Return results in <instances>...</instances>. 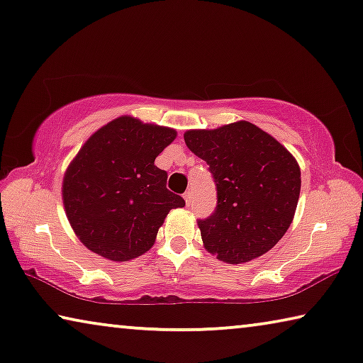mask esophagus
<instances>
[{"label":"esophagus","mask_w":363,"mask_h":363,"mask_svg":"<svg viewBox=\"0 0 363 363\" xmlns=\"http://www.w3.org/2000/svg\"><path fill=\"white\" fill-rule=\"evenodd\" d=\"M191 191L190 190H188L185 194H183V198H185V203L188 204V206H190V203H191Z\"/></svg>","instance_id":"1"}]
</instances>
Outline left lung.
I'll use <instances>...</instances> for the list:
<instances>
[{
	"label": "left lung",
	"instance_id": "left-lung-1",
	"mask_svg": "<svg viewBox=\"0 0 363 363\" xmlns=\"http://www.w3.org/2000/svg\"><path fill=\"white\" fill-rule=\"evenodd\" d=\"M209 165L218 206L198 220L203 245L225 264H244L269 252L290 228L301 190L295 157L247 121L183 134Z\"/></svg>",
	"mask_w": 363,
	"mask_h": 363
}]
</instances>
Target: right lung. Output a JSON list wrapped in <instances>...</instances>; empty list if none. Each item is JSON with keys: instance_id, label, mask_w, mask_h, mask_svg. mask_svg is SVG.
Wrapping results in <instances>:
<instances>
[{"instance_id": "1", "label": "right lung", "mask_w": 363, "mask_h": 363, "mask_svg": "<svg viewBox=\"0 0 363 363\" xmlns=\"http://www.w3.org/2000/svg\"><path fill=\"white\" fill-rule=\"evenodd\" d=\"M177 130L121 116L98 129L62 183V199L73 233L88 250L113 262L145 254L173 208L185 199L167 190V172L155 157Z\"/></svg>"}]
</instances>
